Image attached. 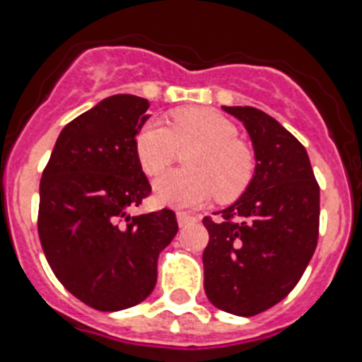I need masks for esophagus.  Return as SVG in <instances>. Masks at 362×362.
<instances>
[{
  "label": "esophagus",
  "mask_w": 362,
  "mask_h": 362,
  "mask_svg": "<svg viewBox=\"0 0 362 362\" xmlns=\"http://www.w3.org/2000/svg\"><path fill=\"white\" fill-rule=\"evenodd\" d=\"M177 220H178V226L180 228H185V226H189V224H194L197 222V216L189 215V213H184V211H178L177 213Z\"/></svg>",
  "instance_id": "1"
}]
</instances>
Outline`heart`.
I'll return each instance as SVG.
<instances>
[{"label":"heart","instance_id":"1","mask_svg":"<svg viewBox=\"0 0 362 362\" xmlns=\"http://www.w3.org/2000/svg\"><path fill=\"white\" fill-rule=\"evenodd\" d=\"M197 146L187 155L191 169L160 175L153 184L155 200L173 209H185L216 194L220 202L238 199L255 173V158L238 140V129L211 109H178L171 129L163 122H146L134 138L138 162L144 173L155 177L175 160L178 147Z\"/></svg>","mask_w":362,"mask_h":362}]
</instances>
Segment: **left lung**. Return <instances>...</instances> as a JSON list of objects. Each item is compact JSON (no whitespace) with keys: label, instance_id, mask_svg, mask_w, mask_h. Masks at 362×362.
Returning <instances> with one entry per match:
<instances>
[{"label":"left lung","instance_id":"left-lung-1","mask_svg":"<svg viewBox=\"0 0 362 362\" xmlns=\"http://www.w3.org/2000/svg\"><path fill=\"white\" fill-rule=\"evenodd\" d=\"M222 109L246 127L255 173L218 220L204 218V290L220 310L251 317L281 303L312 260L319 185L304 146L275 118L255 107Z\"/></svg>","mask_w":362,"mask_h":362}]
</instances>
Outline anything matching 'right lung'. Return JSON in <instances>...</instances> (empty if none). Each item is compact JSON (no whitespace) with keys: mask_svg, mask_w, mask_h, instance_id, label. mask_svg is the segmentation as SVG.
Instances as JSON below:
<instances>
[{"mask_svg":"<svg viewBox=\"0 0 362 362\" xmlns=\"http://www.w3.org/2000/svg\"><path fill=\"white\" fill-rule=\"evenodd\" d=\"M147 109L134 94L103 98L65 125L40 182L37 233L49 266L100 312L149 297L160 251L178 231L171 209L129 215L151 193L134 149Z\"/></svg>","mask_w":362,"mask_h":362,"instance_id":"add662e5","label":"right lung"}]
</instances>
